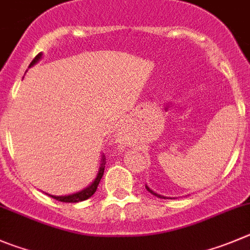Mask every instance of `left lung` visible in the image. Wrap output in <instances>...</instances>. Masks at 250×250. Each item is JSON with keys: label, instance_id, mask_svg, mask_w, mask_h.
<instances>
[{"label": "left lung", "instance_id": "left-lung-1", "mask_svg": "<svg viewBox=\"0 0 250 250\" xmlns=\"http://www.w3.org/2000/svg\"><path fill=\"white\" fill-rule=\"evenodd\" d=\"M146 190H148V191H149V192H150V193H153V195H155V196H158V197H160V199H165L164 196H160V195H157V193H155V192H153V191H151V190H150V188H148V186H146Z\"/></svg>", "mask_w": 250, "mask_h": 250}]
</instances>
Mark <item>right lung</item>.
Masks as SVG:
<instances>
[{"label":"right lung","instance_id":"right-lung-1","mask_svg":"<svg viewBox=\"0 0 250 250\" xmlns=\"http://www.w3.org/2000/svg\"><path fill=\"white\" fill-rule=\"evenodd\" d=\"M42 54H38L36 58H34L33 60H32V62H30L29 66H32V65L36 64L37 62H38L39 59H41ZM104 165H106V158H104V155L102 157L101 159V167H100V171H99V175H97V178L95 179V181H93L92 184H91L90 186H88L87 188H85V190L80 191V192L78 193H74V195H69V196H51L54 200H58V201L60 202H80V201H85V200L90 199L91 196L93 195V193L96 192L97 190V186H99L100 181H101L102 176H104Z\"/></svg>","mask_w":250,"mask_h":250}]
</instances>
